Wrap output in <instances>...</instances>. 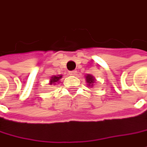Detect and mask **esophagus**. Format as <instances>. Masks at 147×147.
<instances>
[{
  "label": "esophagus",
  "instance_id": "34e87169",
  "mask_svg": "<svg viewBox=\"0 0 147 147\" xmlns=\"http://www.w3.org/2000/svg\"><path fill=\"white\" fill-rule=\"evenodd\" d=\"M69 74L71 75V76H75V75H76V71H70Z\"/></svg>",
  "mask_w": 147,
  "mask_h": 147
}]
</instances>
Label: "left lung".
Returning a JSON list of instances; mask_svg holds the SVG:
<instances>
[{
    "instance_id": "8db88e82",
    "label": "left lung",
    "mask_w": 147,
    "mask_h": 147,
    "mask_svg": "<svg viewBox=\"0 0 147 147\" xmlns=\"http://www.w3.org/2000/svg\"><path fill=\"white\" fill-rule=\"evenodd\" d=\"M86 82H87V84H88V86H89V87H92V86H93L94 82H96V80H95V78L93 77V76H91V75H90V74L86 75Z\"/></svg>"
}]
</instances>
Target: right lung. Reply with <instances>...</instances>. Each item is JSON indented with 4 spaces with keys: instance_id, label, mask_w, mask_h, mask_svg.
Listing matches in <instances>:
<instances>
[{
    "instance_id": "1",
    "label": "right lung",
    "mask_w": 147,
    "mask_h": 147,
    "mask_svg": "<svg viewBox=\"0 0 147 147\" xmlns=\"http://www.w3.org/2000/svg\"><path fill=\"white\" fill-rule=\"evenodd\" d=\"M61 77H62V76H61V75L51 76V80H50V84L52 85V84H56V83H58L59 81H60V79H61Z\"/></svg>"
}]
</instances>
